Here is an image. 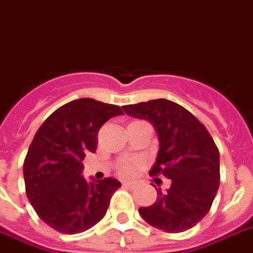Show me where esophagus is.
<instances>
[{
    "instance_id": "obj_1",
    "label": "esophagus",
    "mask_w": 253,
    "mask_h": 253,
    "mask_svg": "<svg viewBox=\"0 0 253 253\" xmlns=\"http://www.w3.org/2000/svg\"><path fill=\"white\" fill-rule=\"evenodd\" d=\"M122 186L125 187V188H132L133 183H131V182H123Z\"/></svg>"
}]
</instances>
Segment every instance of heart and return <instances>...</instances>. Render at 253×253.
<instances>
[{
	"mask_svg": "<svg viewBox=\"0 0 253 253\" xmlns=\"http://www.w3.org/2000/svg\"><path fill=\"white\" fill-rule=\"evenodd\" d=\"M137 166H139L137 161H125L118 168V173L125 178H128V176H132L135 174Z\"/></svg>",
	"mask_w": 253,
	"mask_h": 253,
	"instance_id": "b5f03b06",
	"label": "heart"
}]
</instances>
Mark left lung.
I'll return each instance as SVG.
<instances>
[{
	"label": "left lung",
	"instance_id": "1",
	"mask_svg": "<svg viewBox=\"0 0 253 253\" xmlns=\"http://www.w3.org/2000/svg\"><path fill=\"white\" fill-rule=\"evenodd\" d=\"M131 117L144 118L159 133L160 151L152 175L171 180L157 190V200L139 213L149 225L168 233H182L204 218L219 186V152L200 121L176 102L157 98L125 105Z\"/></svg>",
	"mask_w": 253,
	"mask_h": 253
}]
</instances>
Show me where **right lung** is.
I'll return each mask as SVG.
<instances>
[{"instance_id": "1", "label": "right lung", "mask_w": 253, "mask_h": 253, "mask_svg": "<svg viewBox=\"0 0 253 253\" xmlns=\"http://www.w3.org/2000/svg\"><path fill=\"white\" fill-rule=\"evenodd\" d=\"M118 105L79 98L45 120L31 143L23 164L26 194L35 212L62 234H78L104 218L113 194L121 187L114 178L88 183L82 161L97 148V133Z\"/></svg>"}]
</instances>
